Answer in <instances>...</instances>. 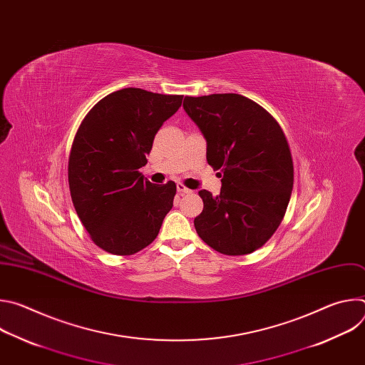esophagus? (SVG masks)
Wrapping results in <instances>:
<instances>
[{"mask_svg": "<svg viewBox=\"0 0 365 365\" xmlns=\"http://www.w3.org/2000/svg\"><path fill=\"white\" fill-rule=\"evenodd\" d=\"M176 189H178V192H179L180 195H186V193H190V192H192L190 189H187V187L183 186L182 183H178V185H176Z\"/></svg>", "mask_w": 365, "mask_h": 365, "instance_id": "esophagus-1", "label": "esophagus"}]
</instances>
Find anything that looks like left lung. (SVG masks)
<instances>
[{"label":"left lung","mask_w":365,"mask_h":365,"mask_svg":"<svg viewBox=\"0 0 365 365\" xmlns=\"http://www.w3.org/2000/svg\"><path fill=\"white\" fill-rule=\"evenodd\" d=\"M183 108L206 140V160L222 176L221 193L199 190L197 235L218 252L244 255L279 228L293 189V162L277 121L238 93L185 96Z\"/></svg>","instance_id":"1"}]
</instances>
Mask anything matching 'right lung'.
<instances>
[{
    "label": "right lung",
    "instance_id": "add662e5",
    "mask_svg": "<svg viewBox=\"0 0 365 365\" xmlns=\"http://www.w3.org/2000/svg\"><path fill=\"white\" fill-rule=\"evenodd\" d=\"M182 99L124 88L102 98L78 128L69 155V189L79 220L102 250L131 255L158 237L176 185H154L138 169L147 163L155 133Z\"/></svg>",
    "mask_w": 365,
    "mask_h": 365
}]
</instances>
